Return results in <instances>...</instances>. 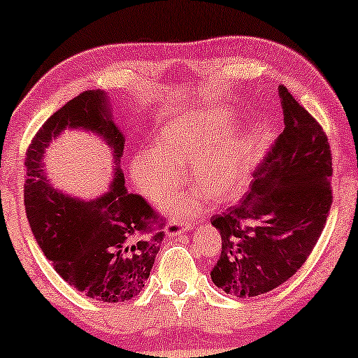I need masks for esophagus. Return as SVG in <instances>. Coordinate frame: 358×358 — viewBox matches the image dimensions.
<instances>
[{
	"label": "esophagus",
	"instance_id": "esophagus-1",
	"mask_svg": "<svg viewBox=\"0 0 358 358\" xmlns=\"http://www.w3.org/2000/svg\"><path fill=\"white\" fill-rule=\"evenodd\" d=\"M187 229H188V225L180 224L178 220H171V222H168V224H166L165 236L170 237V239H173V237L180 236V234H183L185 231H187Z\"/></svg>",
	"mask_w": 358,
	"mask_h": 358
}]
</instances>
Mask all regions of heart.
<instances>
[{"instance_id": "obj_1", "label": "heart", "mask_w": 358, "mask_h": 358, "mask_svg": "<svg viewBox=\"0 0 358 358\" xmlns=\"http://www.w3.org/2000/svg\"><path fill=\"white\" fill-rule=\"evenodd\" d=\"M234 114L229 109L190 110L159 127L153 150L133 156L129 175L146 199L159 202L188 182L215 203L239 195L248 178L249 148L242 134L229 133ZM191 165L188 166L187 163ZM200 195L178 196L166 205L175 219H185L199 207Z\"/></svg>"}]
</instances>
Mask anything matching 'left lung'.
<instances>
[{"mask_svg": "<svg viewBox=\"0 0 358 358\" xmlns=\"http://www.w3.org/2000/svg\"><path fill=\"white\" fill-rule=\"evenodd\" d=\"M279 97L285 131L259 162L244 199L212 217L222 252L210 278L231 296H259L293 276L318 242L331 207L327 134L285 85Z\"/></svg>", "mask_w": 358, "mask_h": 358, "instance_id": "left-lung-1", "label": "left lung"}]
</instances>
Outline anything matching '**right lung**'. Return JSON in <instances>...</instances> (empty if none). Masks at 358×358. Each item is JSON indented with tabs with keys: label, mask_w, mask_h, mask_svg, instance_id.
Listing matches in <instances>:
<instances>
[{
	"label": "right lung",
	"mask_w": 358,
	"mask_h": 358,
	"mask_svg": "<svg viewBox=\"0 0 358 358\" xmlns=\"http://www.w3.org/2000/svg\"><path fill=\"white\" fill-rule=\"evenodd\" d=\"M67 129L96 134L113 155L110 190L97 199L55 189L44 170V151ZM124 143L108 92L85 90L45 121L24 158V210L36 244L69 285L102 303L141 293L165 236L151 232L158 217L146 200L126 190L119 165Z\"/></svg>",
	"instance_id": "right-lung-1"
}]
</instances>
